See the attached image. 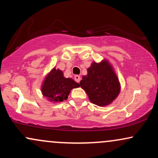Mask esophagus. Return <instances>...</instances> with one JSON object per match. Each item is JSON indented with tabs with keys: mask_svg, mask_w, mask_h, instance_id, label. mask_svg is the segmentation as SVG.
I'll return each mask as SVG.
<instances>
[{
	"mask_svg": "<svg viewBox=\"0 0 158 158\" xmlns=\"http://www.w3.org/2000/svg\"><path fill=\"white\" fill-rule=\"evenodd\" d=\"M74 79H75V81H77V82L79 83V81H80V80H81V77H79V75H76L75 77H74Z\"/></svg>",
	"mask_w": 158,
	"mask_h": 158,
	"instance_id": "1",
	"label": "esophagus"
}]
</instances>
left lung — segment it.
Masks as SVG:
<instances>
[{"label":"left lung","mask_w":158,"mask_h":158,"mask_svg":"<svg viewBox=\"0 0 158 158\" xmlns=\"http://www.w3.org/2000/svg\"><path fill=\"white\" fill-rule=\"evenodd\" d=\"M79 84L88 95L90 102L99 106L111 103L120 90L117 77L107 61L94 62Z\"/></svg>","instance_id":"left-lung-1"}]
</instances>
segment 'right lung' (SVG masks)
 <instances>
[{
	"label": "right lung",
	"mask_w": 158,
	"mask_h": 158,
	"mask_svg": "<svg viewBox=\"0 0 158 158\" xmlns=\"http://www.w3.org/2000/svg\"><path fill=\"white\" fill-rule=\"evenodd\" d=\"M79 87L70 78H64L61 70L53 68L45 78L41 91L43 95L52 102H63L68 99L70 90Z\"/></svg>",
	"instance_id": "right-lung-1"
}]
</instances>
